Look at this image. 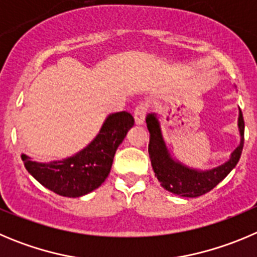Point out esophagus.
<instances>
[{
	"mask_svg": "<svg viewBox=\"0 0 257 257\" xmlns=\"http://www.w3.org/2000/svg\"><path fill=\"white\" fill-rule=\"evenodd\" d=\"M147 104L144 103H139L136 105L135 110H134V118H135L136 124H143L145 121V116H147Z\"/></svg>",
	"mask_w": 257,
	"mask_h": 257,
	"instance_id": "1",
	"label": "esophagus"
}]
</instances>
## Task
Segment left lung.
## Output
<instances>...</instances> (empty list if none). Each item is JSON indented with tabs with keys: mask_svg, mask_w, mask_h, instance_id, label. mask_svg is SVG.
Returning <instances> with one entry per match:
<instances>
[{
	"mask_svg": "<svg viewBox=\"0 0 257 257\" xmlns=\"http://www.w3.org/2000/svg\"><path fill=\"white\" fill-rule=\"evenodd\" d=\"M147 127L150 134L148 150L155 177L167 191L182 197H197L213 190L237 166L243 149L244 121L241 109L238 113L239 145L233 150L229 161L206 171L190 168L172 158L163 139L161 122L155 113H149L147 116Z\"/></svg>",
	"mask_w": 257,
	"mask_h": 257,
	"instance_id": "8db88e82",
	"label": "left lung"
}]
</instances>
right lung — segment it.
Here are the masks:
<instances>
[{
    "label": "right lung",
    "instance_id": "1",
    "mask_svg": "<svg viewBox=\"0 0 257 257\" xmlns=\"http://www.w3.org/2000/svg\"><path fill=\"white\" fill-rule=\"evenodd\" d=\"M128 112L112 113L98 135L79 153L62 161L38 163L21 154L30 175L44 187L66 197H80L99 187L109 175L113 158L127 133L134 126Z\"/></svg>",
    "mask_w": 257,
    "mask_h": 257
}]
</instances>
